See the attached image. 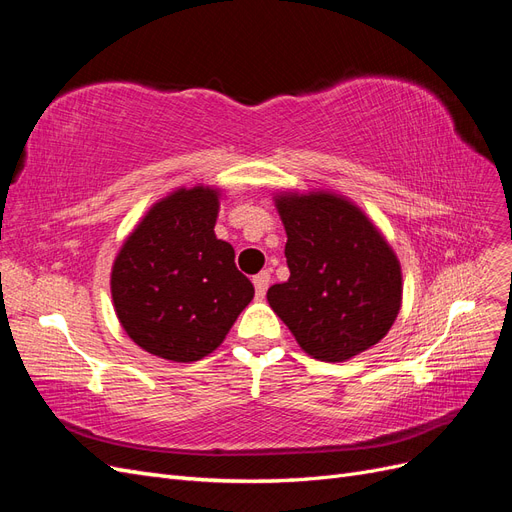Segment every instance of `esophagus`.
<instances>
[{"mask_svg": "<svg viewBox=\"0 0 512 512\" xmlns=\"http://www.w3.org/2000/svg\"><path fill=\"white\" fill-rule=\"evenodd\" d=\"M269 284H271V273H269V271H260V273L254 277V288H256V297H258V299L265 297Z\"/></svg>", "mask_w": 512, "mask_h": 512, "instance_id": "obj_1", "label": "esophagus"}]
</instances>
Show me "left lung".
Returning a JSON list of instances; mask_svg holds the SVG:
<instances>
[{
	"label": "left lung",
	"instance_id": "left-lung-1",
	"mask_svg": "<svg viewBox=\"0 0 512 512\" xmlns=\"http://www.w3.org/2000/svg\"><path fill=\"white\" fill-rule=\"evenodd\" d=\"M288 282L267 292L273 312L318 361L376 346L401 307V267L367 215L333 192L277 194Z\"/></svg>",
	"mask_w": 512,
	"mask_h": 512
}]
</instances>
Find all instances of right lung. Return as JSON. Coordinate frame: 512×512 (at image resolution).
Segmentation results:
<instances>
[{
	"mask_svg": "<svg viewBox=\"0 0 512 512\" xmlns=\"http://www.w3.org/2000/svg\"><path fill=\"white\" fill-rule=\"evenodd\" d=\"M220 190L179 188L153 205L121 245L111 294L134 344L175 363L218 348L254 299L232 245L215 237Z\"/></svg>",
	"mask_w": 512,
	"mask_h": 512,
	"instance_id": "obj_1",
	"label": "right lung"
}]
</instances>
